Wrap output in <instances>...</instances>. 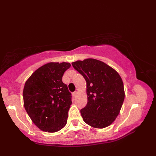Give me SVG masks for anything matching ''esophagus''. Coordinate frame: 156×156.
<instances>
[{"label": "esophagus", "mask_w": 156, "mask_h": 156, "mask_svg": "<svg viewBox=\"0 0 156 156\" xmlns=\"http://www.w3.org/2000/svg\"><path fill=\"white\" fill-rule=\"evenodd\" d=\"M77 92H78V89H76V90L73 92V95H76V94H77Z\"/></svg>", "instance_id": "34e87169"}]
</instances>
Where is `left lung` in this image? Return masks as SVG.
Instances as JSON below:
<instances>
[{"label": "left lung", "instance_id": "obj_1", "mask_svg": "<svg viewBox=\"0 0 156 156\" xmlns=\"http://www.w3.org/2000/svg\"><path fill=\"white\" fill-rule=\"evenodd\" d=\"M87 82L88 102L80 110L83 121L96 128L109 126L119 114L125 99L124 85L118 72L95 59L72 62Z\"/></svg>", "mask_w": 156, "mask_h": 156}]
</instances>
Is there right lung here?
Returning <instances> with one entry per match:
<instances>
[{
	"label": "right lung",
	"mask_w": 156,
	"mask_h": 156,
	"mask_svg": "<svg viewBox=\"0 0 156 156\" xmlns=\"http://www.w3.org/2000/svg\"><path fill=\"white\" fill-rule=\"evenodd\" d=\"M70 66L69 62L47 63L24 84V108L34 123L44 132H58L66 125L71 94L62 78Z\"/></svg>",
	"instance_id": "right-lung-1"
}]
</instances>
